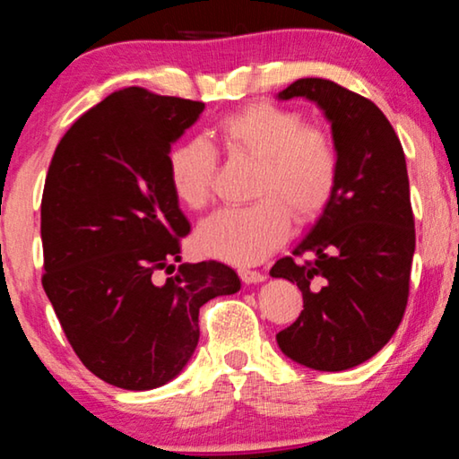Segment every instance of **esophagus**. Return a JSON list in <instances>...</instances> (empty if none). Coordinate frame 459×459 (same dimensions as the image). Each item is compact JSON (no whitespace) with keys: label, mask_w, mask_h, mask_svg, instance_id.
I'll use <instances>...</instances> for the list:
<instances>
[{"label":"esophagus","mask_w":459,"mask_h":459,"mask_svg":"<svg viewBox=\"0 0 459 459\" xmlns=\"http://www.w3.org/2000/svg\"><path fill=\"white\" fill-rule=\"evenodd\" d=\"M238 275H240L244 284H259V281H265V275L261 272H253V269H240Z\"/></svg>","instance_id":"34e87169"}]
</instances>
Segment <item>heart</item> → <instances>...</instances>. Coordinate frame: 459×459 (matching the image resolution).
Listing matches in <instances>:
<instances>
[{"label": "heart", "mask_w": 459, "mask_h": 459, "mask_svg": "<svg viewBox=\"0 0 459 459\" xmlns=\"http://www.w3.org/2000/svg\"><path fill=\"white\" fill-rule=\"evenodd\" d=\"M272 102H253L219 118L215 135L225 152L256 162L253 204L221 209L194 234L200 255L255 265L284 242L294 223H311L328 209L338 184V150L328 131ZM169 186L192 211L212 198L217 154L204 140H186L167 156Z\"/></svg>", "instance_id": "b5f03b06"}]
</instances>
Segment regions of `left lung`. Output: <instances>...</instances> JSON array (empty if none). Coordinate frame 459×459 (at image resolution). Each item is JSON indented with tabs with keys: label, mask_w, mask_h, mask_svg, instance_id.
I'll return each instance as SVG.
<instances>
[{
	"label": "left lung",
	"mask_w": 459,
	"mask_h": 459,
	"mask_svg": "<svg viewBox=\"0 0 459 459\" xmlns=\"http://www.w3.org/2000/svg\"><path fill=\"white\" fill-rule=\"evenodd\" d=\"M307 98L324 110L338 150L332 203L272 278L303 292L297 322L278 332L281 353L319 372L374 357L403 319L416 230L405 154L393 125L368 98L328 79H299L278 100Z\"/></svg>",
	"instance_id": "obj_1"
}]
</instances>
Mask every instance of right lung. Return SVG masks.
Instances as JSON below:
<instances>
[{
  "mask_svg": "<svg viewBox=\"0 0 459 459\" xmlns=\"http://www.w3.org/2000/svg\"><path fill=\"white\" fill-rule=\"evenodd\" d=\"M204 110L142 87L110 93L62 137L41 200V284L83 366L127 391L173 380L206 300L240 290L223 263H181L190 223L167 156ZM159 271L173 273L160 281Z\"/></svg>",
  "mask_w": 459,
  "mask_h": 459,
  "instance_id": "add662e5",
  "label": "right lung"
}]
</instances>
